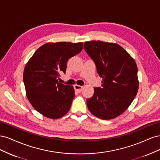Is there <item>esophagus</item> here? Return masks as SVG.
Segmentation results:
<instances>
[{"instance_id": "esophagus-1", "label": "esophagus", "mask_w": 160, "mask_h": 160, "mask_svg": "<svg viewBox=\"0 0 160 160\" xmlns=\"http://www.w3.org/2000/svg\"><path fill=\"white\" fill-rule=\"evenodd\" d=\"M83 86H81V85H74V88L77 91V92H81L82 91V89H83Z\"/></svg>"}]
</instances>
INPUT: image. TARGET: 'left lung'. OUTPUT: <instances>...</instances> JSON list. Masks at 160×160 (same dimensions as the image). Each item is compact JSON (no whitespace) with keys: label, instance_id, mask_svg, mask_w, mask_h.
I'll list each match as a JSON object with an SVG mask.
<instances>
[{"label":"left lung","instance_id":"8db88e82","mask_svg":"<svg viewBox=\"0 0 160 160\" xmlns=\"http://www.w3.org/2000/svg\"><path fill=\"white\" fill-rule=\"evenodd\" d=\"M84 49L93 60L101 88H95L87 100L90 112L101 119L117 118L132 103L139 88L138 67L133 58L117 43L91 41Z\"/></svg>","mask_w":160,"mask_h":160}]
</instances>
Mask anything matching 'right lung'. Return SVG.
<instances>
[{"label": "right lung", "instance_id": "1", "mask_svg": "<svg viewBox=\"0 0 160 160\" xmlns=\"http://www.w3.org/2000/svg\"><path fill=\"white\" fill-rule=\"evenodd\" d=\"M83 42H47L27 62L23 72L27 99L38 112L56 119L68 112L75 97L72 86L60 83L67 62L81 51Z\"/></svg>", "mask_w": 160, "mask_h": 160}]
</instances>
